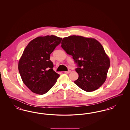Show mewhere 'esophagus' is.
I'll use <instances>...</instances> for the list:
<instances>
[{
  "instance_id": "1",
  "label": "esophagus",
  "mask_w": 130,
  "mask_h": 130,
  "mask_svg": "<svg viewBox=\"0 0 130 130\" xmlns=\"http://www.w3.org/2000/svg\"><path fill=\"white\" fill-rule=\"evenodd\" d=\"M71 72V70H69L68 71H66V72H64V73H65V74H69L70 72Z\"/></svg>"
}]
</instances>
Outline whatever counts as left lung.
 I'll use <instances>...</instances> for the list:
<instances>
[{
  "mask_svg": "<svg viewBox=\"0 0 130 130\" xmlns=\"http://www.w3.org/2000/svg\"><path fill=\"white\" fill-rule=\"evenodd\" d=\"M61 47L77 64L78 78L74 83L86 92L99 89L104 82L110 61L102 45L96 39L78 36L63 38Z\"/></svg>",
  "mask_w": 130,
  "mask_h": 130,
  "instance_id": "obj_1",
  "label": "left lung"
}]
</instances>
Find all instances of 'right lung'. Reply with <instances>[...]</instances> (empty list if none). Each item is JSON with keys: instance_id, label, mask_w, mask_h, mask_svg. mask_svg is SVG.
<instances>
[{"instance_id": "add662e5", "label": "right lung", "mask_w": 130, "mask_h": 130, "mask_svg": "<svg viewBox=\"0 0 130 130\" xmlns=\"http://www.w3.org/2000/svg\"><path fill=\"white\" fill-rule=\"evenodd\" d=\"M62 38L55 36L39 37L25 48L19 62V73L25 85L39 94L47 93L59 74L54 70L50 54L60 43Z\"/></svg>"}]
</instances>
